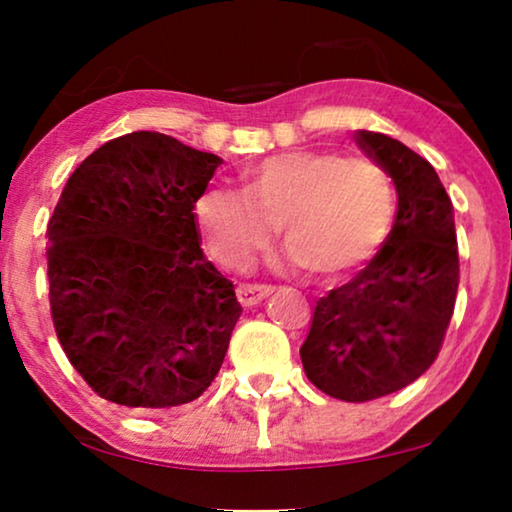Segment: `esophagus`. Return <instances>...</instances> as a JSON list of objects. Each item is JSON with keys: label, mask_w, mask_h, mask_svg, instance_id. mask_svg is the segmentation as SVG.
<instances>
[{"label": "esophagus", "mask_w": 512, "mask_h": 512, "mask_svg": "<svg viewBox=\"0 0 512 512\" xmlns=\"http://www.w3.org/2000/svg\"><path fill=\"white\" fill-rule=\"evenodd\" d=\"M272 286L270 284H240L237 286V298L244 307L258 305L265 296H270Z\"/></svg>", "instance_id": "1"}]
</instances>
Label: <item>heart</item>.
Here are the masks:
<instances>
[{
    "label": "heart",
    "mask_w": 512,
    "mask_h": 512,
    "mask_svg": "<svg viewBox=\"0 0 512 512\" xmlns=\"http://www.w3.org/2000/svg\"><path fill=\"white\" fill-rule=\"evenodd\" d=\"M195 214L209 249L228 268H249L282 223L300 265L335 277L359 268L387 240L396 191L375 158L289 151L249 167L244 191L209 188Z\"/></svg>",
    "instance_id": "obj_1"
}]
</instances>
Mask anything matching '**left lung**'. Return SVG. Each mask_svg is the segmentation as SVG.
Returning a JSON list of instances; mask_svg holds the SVG:
<instances>
[{"label": "left lung", "mask_w": 512, "mask_h": 512, "mask_svg": "<svg viewBox=\"0 0 512 512\" xmlns=\"http://www.w3.org/2000/svg\"><path fill=\"white\" fill-rule=\"evenodd\" d=\"M356 144L394 179L396 221L373 261L317 300L300 359L324 394L366 403L436 361L457 300L459 251L452 200L429 160L382 132L359 130Z\"/></svg>", "instance_id": "left-lung-1"}]
</instances>
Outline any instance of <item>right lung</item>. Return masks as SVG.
Instances as JSON below:
<instances>
[{
    "mask_svg": "<svg viewBox=\"0 0 512 512\" xmlns=\"http://www.w3.org/2000/svg\"><path fill=\"white\" fill-rule=\"evenodd\" d=\"M223 160L160 132L90 153L48 221V300L69 363L125 408L191 403L242 314L200 249L195 202Z\"/></svg>",
    "mask_w": 512,
    "mask_h": 512,
    "instance_id": "right-lung-1",
    "label": "right lung"
}]
</instances>
